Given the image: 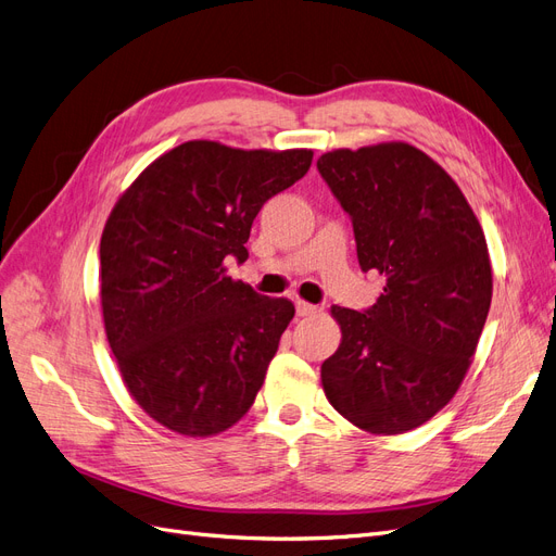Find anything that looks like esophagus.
Returning <instances> with one entry per match:
<instances>
[{
	"label": "esophagus",
	"instance_id": "esophagus-1",
	"mask_svg": "<svg viewBox=\"0 0 556 556\" xmlns=\"http://www.w3.org/2000/svg\"><path fill=\"white\" fill-rule=\"evenodd\" d=\"M319 308L317 306H313V304H306V301H296V315L299 317H306V315H315Z\"/></svg>",
	"mask_w": 556,
	"mask_h": 556
}]
</instances>
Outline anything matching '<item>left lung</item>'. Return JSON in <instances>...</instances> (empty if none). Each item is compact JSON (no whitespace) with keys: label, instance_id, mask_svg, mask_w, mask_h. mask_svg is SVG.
Listing matches in <instances>:
<instances>
[{"label":"left lung","instance_id":"1","mask_svg":"<svg viewBox=\"0 0 556 556\" xmlns=\"http://www.w3.org/2000/svg\"><path fill=\"white\" fill-rule=\"evenodd\" d=\"M317 172L350 215L362 271L384 276L371 308H331L343 339L323 364L325 394L364 431H410L447 406L476 355L492 304L482 227L415 146L331 150Z\"/></svg>","mask_w":556,"mask_h":556}]
</instances>
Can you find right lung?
Returning a JSON list of instances; mask_svg holds the SVG:
<instances>
[{
	"mask_svg": "<svg viewBox=\"0 0 556 556\" xmlns=\"http://www.w3.org/2000/svg\"><path fill=\"white\" fill-rule=\"evenodd\" d=\"M313 150H239L188 141L164 153L113 206L102 243V313L139 406L192 439L248 413L294 317L288 299L227 276L250 227L311 169Z\"/></svg>",
	"mask_w": 556,
	"mask_h": 556,
	"instance_id": "add662e5",
	"label": "right lung"
}]
</instances>
